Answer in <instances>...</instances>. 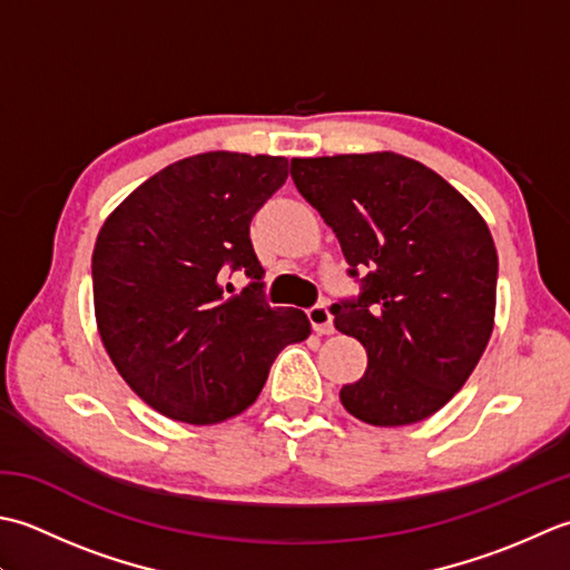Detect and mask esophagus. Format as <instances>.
<instances>
[{
	"instance_id": "1",
	"label": "esophagus",
	"mask_w": 570,
	"mask_h": 570,
	"mask_svg": "<svg viewBox=\"0 0 570 570\" xmlns=\"http://www.w3.org/2000/svg\"><path fill=\"white\" fill-rule=\"evenodd\" d=\"M307 317L312 330L317 334H332L334 332V322H332V312L327 305H315L312 309H307Z\"/></svg>"
}]
</instances>
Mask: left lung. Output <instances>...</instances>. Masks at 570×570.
<instances>
[{
    "instance_id": "8db88e82",
    "label": "left lung",
    "mask_w": 570,
    "mask_h": 570,
    "mask_svg": "<svg viewBox=\"0 0 570 570\" xmlns=\"http://www.w3.org/2000/svg\"><path fill=\"white\" fill-rule=\"evenodd\" d=\"M364 293L332 307L368 366L342 405L379 428L425 421L464 386L494 330L497 248L487 220L438 171L396 153L293 159Z\"/></svg>"
}]
</instances>
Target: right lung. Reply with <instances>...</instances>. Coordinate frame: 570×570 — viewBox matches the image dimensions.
I'll use <instances>...</instances> for the list:
<instances>
[{
    "label": "right lung",
    "mask_w": 570,
    "mask_h": 570,
    "mask_svg": "<svg viewBox=\"0 0 570 570\" xmlns=\"http://www.w3.org/2000/svg\"><path fill=\"white\" fill-rule=\"evenodd\" d=\"M285 179V157L194 155L139 184L100 228L92 302L102 346L127 386L171 421L243 413L275 356L309 336L305 312L265 305L248 236ZM228 269L259 283L235 294Z\"/></svg>",
    "instance_id": "right-lung-1"
}]
</instances>
